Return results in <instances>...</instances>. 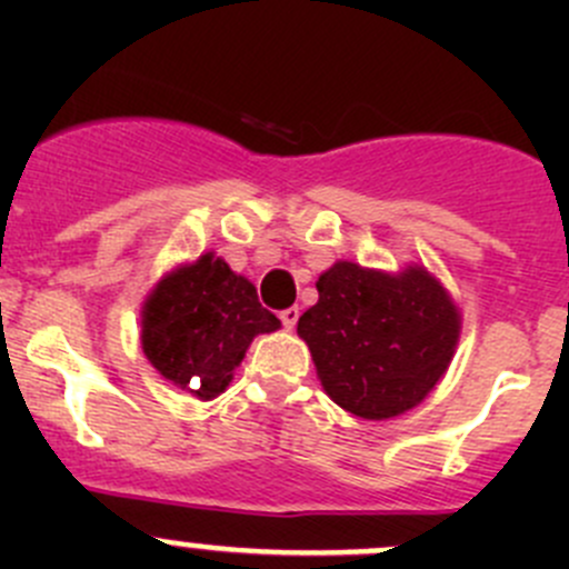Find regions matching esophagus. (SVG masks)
<instances>
[{
    "label": "esophagus",
    "instance_id": "34e87169",
    "mask_svg": "<svg viewBox=\"0 0 569 569\" xmlns=\"http://www.w3.org/2000/svg\"><path fill=\"white\" fill-rule=\"evenodd\" d=\"M297 319H300V308H286V311H280V321H283L286 330H291L297 325Z\"/></svg>",
    "mask_w": 569,
    "mask_h": 569
}]
</instances>
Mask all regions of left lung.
Wrapping results in <instances>:
<instances>
[{"mask_svg":"<svg viewBox=\"0 0 569 569\" xmlns=\"http://www.w3.org/2000/svg\"><path fill=\"white\" fill-rule=\"evenodd\" d=\"M319 302L297 321L325 393L369 421L427 399L455 358L460 311L423 267L380 272L336 261L317 280Z\"/></svg>","mask_w":569,"mask_h":569,"instance_id":"left-lung-1","label":"left lung"}]
</instances>
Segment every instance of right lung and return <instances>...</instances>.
<instances>
[{
	"label": "right lung",
	"instance_id": "add662e5",
	"mask_svg": "<svg viewBox=\"0 0 569 569\" xmlns=\"http://www.w3.org/2000/svg\"><path fill=\"white\" fill-rule=\"evenodd\" d=\"M278 327L256 286L206 252L153 286L142 306V352L164 380L209 401L233 380L252 338Z\"/></svg>",
	"mask_w": 569,
	"mask_h": 569
}]
</instances>
